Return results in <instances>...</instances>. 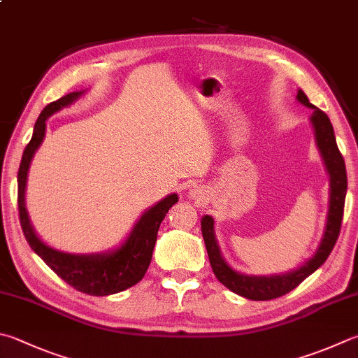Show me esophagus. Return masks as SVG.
Masks as SVG:
<instances>
[{"instance_id": "esophagus-1", "label": "esophagus", "mask_w": 358, "mask_h": 358, "mask_svg": "<svg viewBox=\"0 0 358 358\" xmlns=\"http://www.w3.org/2000/svg\"><path fill=\"white\" fill-rule=\"evenodd\" d=\"M188 198L199 201L202 198V192H199V188H196V187H192L190 190H188Z\"/></svg>"}]
</instances>
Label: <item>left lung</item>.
<instances>
[{"label":"left lung","instance_id":"8db88e82","mask_svg":"<svg viewBox=\"0 0 358 358\" xmlns=\"http://www.w3.org/2000/svg\"><path fill=\"white\" fill-rule=\"evenodd\" d=\"M296 99H298L302 106H306L308 109L313 110L312 117H310V123H312L315 129L316 146H318L322 162H324L326 170L330 178L329 212L326 220V229L316 252L308 260H306L304 265H301L299 268L293 269V271H288L284 274H243L240 271H235L232 266H229V263L222 257L217 237H215L213 218L210 215H204L201 220L202 237H204L208 260H210V265L215 275H217V279L222 285L231 289V292L251 301H269L292 292V289L298 287L302 280L308 278L312 273H315L316 269L327 260L329 254L332 252L336 238H338L340 235L348 190L345 159H343L338 146H336L334 127L326 113L310 103L307 95L302 90H298Z\"/></svg>","mask_w":358,"mask_h":358}]
</instances>
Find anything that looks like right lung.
Wrapping results in <instances>:
<instances>
[{"instance_id":"add662e5","label":"right lung","mask_w":358,"mask_h":358,"mask_svg":"<svg viewBox=\"0 0 358 358\" xmlns=\"http://www.w3.org/2000/svg\"><path fill=\"white\" fill-rule=\"evenodd\" d=\"M85 93V90L73 92L48 104L40 113L34 126L32 138L23 152L22 164L18 170V212L20 222L26 240L32 251L48 265L60 279L74 287L79 292L92 296L115 294L143 279L148 266L152 259L154 245L157 240L160 222L164 221L168 210L178 202V194L171 193L143 212L140 220L134 224L132 231L121 245L112 251L95 254H71L59 251L38 237L29 220L26 208L24 193L28 171L34 154L38 150L45 138L46 120L54 113L71 106Z\"/></svg>"}]
</instances>
